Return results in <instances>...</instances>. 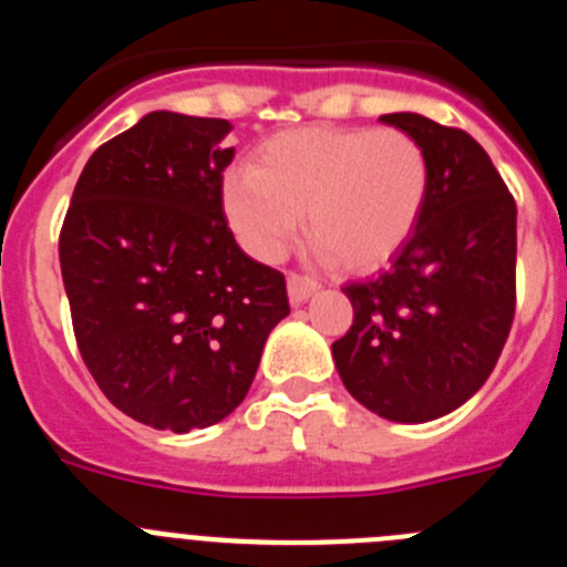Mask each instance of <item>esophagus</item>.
Listing matches in <instances>:
<instances>
[{"label":"esophagus","instance_id":"esophagus-1","mask_svg":"<svg viewBox=\"0 0 567 567\" xmlns=\"http://www.w3.org/2000/svg\"><path fill=\"white\" fill-rule=\"evenodd\" d=\"M287 289H289V300H292L295 307H300V303H307V300L318 292V280L292 272L287 278Z\"/></svg>","mask_w":567,"mask_h":567}]
</instances>
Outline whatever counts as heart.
<instances>
[{"label": "heart", "instance_id": "heart-1", "mask_svg": "<svg viewBox=\"0 0 567 567\" xmlns=\"http://www.w3.org/2000/svg\"><path fill=\"white\" fill-rule=\"evenodd\" d=\"M429 184L425 150L409 133L303 127L260 144L252 167L229 169L221 204L240 247L264 264L287 255L303 215L320 255L369 272L412 238Z\"/></svg>", "mask_w": 567, "mask_h": 567}]
</instances>
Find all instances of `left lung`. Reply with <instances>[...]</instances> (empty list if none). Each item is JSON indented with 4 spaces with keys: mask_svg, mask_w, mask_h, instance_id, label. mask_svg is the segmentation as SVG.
Returning a JSON list of instances; mask_svg holds the SVG:
<instances>
[{
    "mask_svg": "<svg viewBox=\"0 0 567 567\" xmlns=\"http://www.w3.org/2000/svg\"><path fill=\"white\" fill-rule=\"evenodd\" d=\"M380 122L425 150L432 184L417 229L389 267L346 284L352 329L332 343L360 405L394 423H429L480 392L514 320L517 204L468 133L420 113Z\"/></svg>",
    "mask_w": 567,
    "mask_h": 567,
    "instance_id": "left-lung-1",
    "label": "left lung"
}]
</instances>
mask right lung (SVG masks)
Returning a JSON list of instances; mask_svg holds the SVG:
<instances>
[{
    "mask_svg": "<svg viewBox=\"0 0 567 567\" xmlns=\"http://www.w3.org/2000/svg\"><path fill=\"white\" fill-rule=\"evenodd\" d=\"M227 118L155 110L90 155L59 235L79 352L115 409L162 432L247 398L287 280L224 218Z\"/></svg>",
    "mask_w": 567,
    "mask_h": 567,
    "instance_id": "obj_1",
    "label": "right lung"
}]
</instances>
